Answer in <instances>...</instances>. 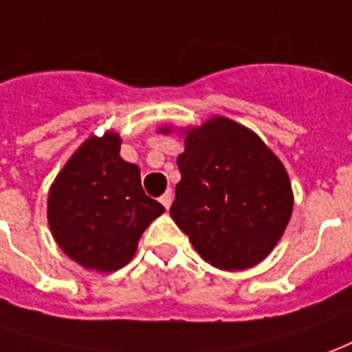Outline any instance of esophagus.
<instances>
[{"label": "esophagus", "instance_id": "obj_1", "mask_svg": "<svg viewBox=\"0 0 352 352\" xmlns=\"http://www.w3.org/2000/svg\"><path fill=\"white\" fill-rule=\"evenodd\" d=\"M172 199H174V193H172V190H168L166 193H162L161 199H159V201L162 203V207L168 210V208H170V205H172Z\"/></svg>", "mask_w": 352, "mask_h": 352}]
</instances>
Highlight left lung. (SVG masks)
<instances>
[{
  "label": "left lung",
  "mask_w": 352,
  "mask_h": 352,
  "mask_svg": "<svg viewBox=\"0 0 352 352\" xmlns=\"http://www.w3.org/2000/svg\"><path fill=\"white\" fill-rule=\"evenodd\" d=\"M170 217L195 251L222 270L258 264L293 210L292 184L258 135L222 116L186 135Z\"/></svg>",
  "instance_id": "8db88e82"
}]
</instances>
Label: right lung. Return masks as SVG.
Listing matches in <instances>:
<instances>
[{
	"instance_id": "right-lung-1",
	"label": "right lung",
	"mask_w": 352,
	"mask_h": 352,
	"mask_svg": "<svg viewBox=\"0 0 352 352\" xmlns=\"http://www.w3.org/2000/svg\"><path fill=\"white\" fill-rule=\"evenodd\" d=\"M118 151L113 132L89 138L55 178L47 201L55 241L72 261L98 272L130 263L145 228L164 212L145 195L140 168Z\"/></svg>"
}]
</instances>
